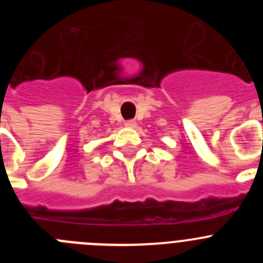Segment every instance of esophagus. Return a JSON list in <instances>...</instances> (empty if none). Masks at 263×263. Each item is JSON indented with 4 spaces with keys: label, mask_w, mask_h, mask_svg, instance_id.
I'll list each match as a JSON object with an SVG mask.
<instances>
[{
    "label": "esophagus",
    "mask_w": 263,
    "mask_h": 263,
    "mask_svg": "<svg viewBox=\"0 0 263 263\" xmlns=\"http://www.w3.org/2000/svg\"><path fill=\"white\" fill-rule=\"evenodd\" d=\"M125 125H126L127 127H134L137 125V122L134 120H127L126 122H125Z\"/></svg>",
    "instance_id": "34e87169"
}]
</instances>
